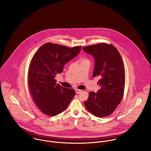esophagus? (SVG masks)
<instances>
[{"instance_id": "1", "label": "esophagus", "mask_w": 151, "mask_h": 151, "mask_svg": "<svg viewBox=\"0 0 151 151\" xmlns=\"http://www.w3.org/2000/svg\"><path fill=\"white\" fill-rule=\"evenodd\" d=\"M81 91H82V90H81V89H76V93H79L80 92H81Z\"/></svg>"}]
</instances>
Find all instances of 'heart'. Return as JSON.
Here are the masks:
<instances>
[{
  "mask_svg": "<svg viewBox=\"0 0 151 151\" xmlns=\"http://www.w3.org/2000/svg\"><path fill=\"white\" fill-rule=\"evenodd\" d=\"M87 60H88L87 59H82V60H81V62H84V61H87Z\"/></svg>",
  "mask_w": 151,
  "mask_h": 151,
  "instance_id": "heart-1",
  "label": "heart"
}]
</instances>
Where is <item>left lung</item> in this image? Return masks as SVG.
<instances>
[{"label":"left lung","mask_w":151,"mask_h":151,"mask_svg":"<svg viewBox=\"0 0 151 151\" xmlns=\"http://www.w3.org/2000/svg\"><path fill=\"white\" fill-rule=\"evenodd\" d=\"M83 50L94 57L92 77L99 76L98 93L90 92L84 102L89 112L98 117L111 114L121 102L125 86V69L122 56L111 44L97 43L84 46Z\"/></svg>","instance_id":"left-lung-1"}]
</instances>
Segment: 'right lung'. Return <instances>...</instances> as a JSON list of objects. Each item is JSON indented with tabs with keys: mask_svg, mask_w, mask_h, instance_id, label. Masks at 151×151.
<instances>
[{
	"mask_svg": "<svg viewBox=\"0 0 151 151\" xmlns=\"http://www.w3.org/2000/svg\"><path fill=\"white\" fill-rule=\"evenodd\" d=\"M81 46L72 48L45 43L33 56L28 72V86L39 109L47 116H56L65 111L74 97V89L56 84V75L63 71L65 63L80 52Z\"/></svg>",
	"mask_w": 151,
	"mask_h": 151,
	"instance_id": "right-lung-1",
	"label": "right lung"
}]
</instances>
